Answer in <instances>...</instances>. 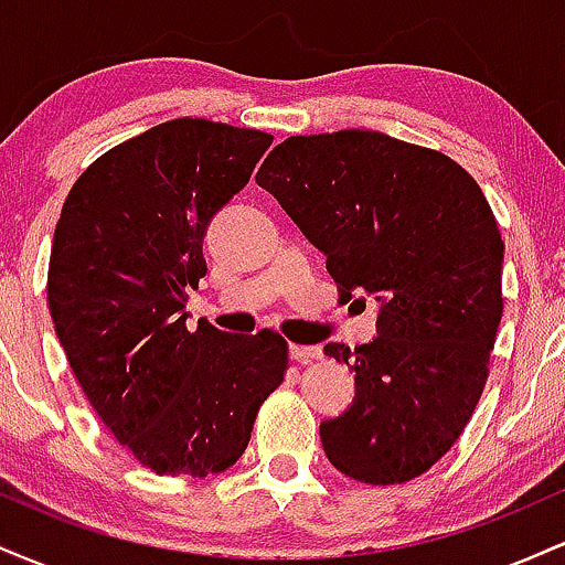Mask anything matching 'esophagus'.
<instances>
[{"label": "esophagus", "mask_w": 565, "mask_h": 565, "mask_svg": "<svg viewBox=\"0 0 565 565\" xmlns=\"http://www.w3.org/2000/svg\"><path fill=\"white\" fill-rule=\"evenodd\" d=\"M289 355L297 361V364H310V361L323 359V350L319 345H291Z\"/></svg>", "instance_id": "esophagus-1"}]
</instances>
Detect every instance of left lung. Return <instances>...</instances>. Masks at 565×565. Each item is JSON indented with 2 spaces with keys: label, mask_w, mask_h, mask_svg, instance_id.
Returning a JSON list of instances; mask_svg holds the SVG:
<instances>
[{
  "label": "left lung",
  "mask_w": 565,
  "mask_h": 565,
  "mask_svg": "<svg viewBox=\"0 0 565 565\" xmlns=\"http://www.w3.org/2000/svg\"><path fill=\"white\" fill-rule=\"evenodd\" d=\"M257 183L327 255L342 297L382 302L372 342L323 348L355 372L353 406L321 423L329 462L372 486L423 476L470 423L502 319L504 242L481 185L372 129L287 138Z\"/></svg>",
  "instance_id": "obj_1"
}]
</instances>
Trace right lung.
<instances>
[{
	"label": "right lung",
	"mask_w": 565,
	"mask_h": 565,
	"mask_svg": "<svg viewBox=\"0 0 565 565\" xmlns=\"http://www.w3.org/2000/svg\"><path fill=\"white\" fill-rule=\"evenodd\" d=\"M270 142L223 121H164L97 157L55 225L47 305L57 340L103 425L157 476L228 470L289 369L274 329L185 327L188 289L206 276V225Z\"/></svg>",
	"instance_id": "right-lung-1"
}]
</instances>
